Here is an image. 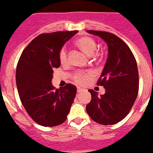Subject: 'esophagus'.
Returning <instances> with one entry per match:
<instances>
[{
	"label": "esophagus",
	"mask_w": 153,
	"mask_h": 153,
	"mask_svg": "<svg viewBox=\"0 0 153 153\" xmlns=\"http://www.w3.org/2000/svg\"><path fill=\"white\" fill-rule=\"evenodd\" d=\"M81 91H82V89L80 88V87H78V88H77V92H78V93H80Z\"/></svg>",
	"instance_id": "34e87169"
}]
</instances>
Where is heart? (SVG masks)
I'll use <instances>...</instances> for the list:
<instances>
[{
    "mask_svg": "<svg viewBox=\"0 0 153 153\" xmlns=\"http://www.w3.org/2000/svg\"><path fill=\"white\" fill-rule=\"evenodd\" d=\"M75 44L86 55L89 56H91L95 53L97 47H98L95 39L90 36L80 37L75 41ZM59 59L62 64H65L67 62V52L65 48H62L60 49L59 53ZM91 74H92L90 71H78L74 74L73 79L76 83L83 85L86 83L89 77L91 76Z\"/></svg>",
    "mask_w": 153,
    "mask_h": 153,
    "instance_id": "b5f03b06",
    "label": "heart"
}]
</instances>
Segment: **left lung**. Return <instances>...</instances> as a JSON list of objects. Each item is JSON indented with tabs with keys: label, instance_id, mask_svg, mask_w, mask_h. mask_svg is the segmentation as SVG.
<instances>
[{
	"label": "left lung",
	"instance_id": "1",
	"mask_svg": "<svg viewBox=\"0 0 153 153\" xmlns=\"http://www.w3.org/2000/svg\"><path fill=\"white\" fill-rule=\"evenodd\" d=\"M102 38L108 46V58L98 79L104 86L101 96L93 90L86 112L95 122L104 126L114 125L123 120L132 109L138 94L139 74L137 61L128 45L116 35L107 32L87 30Z\"/></svg>",
	"mask_w": 153,
	"mask_h": 153
}]
</instances>
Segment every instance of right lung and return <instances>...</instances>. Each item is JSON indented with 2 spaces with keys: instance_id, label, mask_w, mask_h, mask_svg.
I'll return each mask as SVG.
<instances>
[{
  "instance_id": "add662e5",
  "label": "right lung",
  "mask_w": 153,
  "mask_h": 153,
  "mask_svg": "<svg viewBox=\"0 0 153 153\" xmlns=\"http://www.w3.org/2000/svg\"><path fill=\"white\" fill-rule=\"evenodd\" d=\"M78 31L39 35L20 55L16 82L23 106L42 126L53 127L66 121L76 95V86L67 83L55 89L51 84L53 69L60 67L59 53Z\"/></svg>"
}]
</instances>
